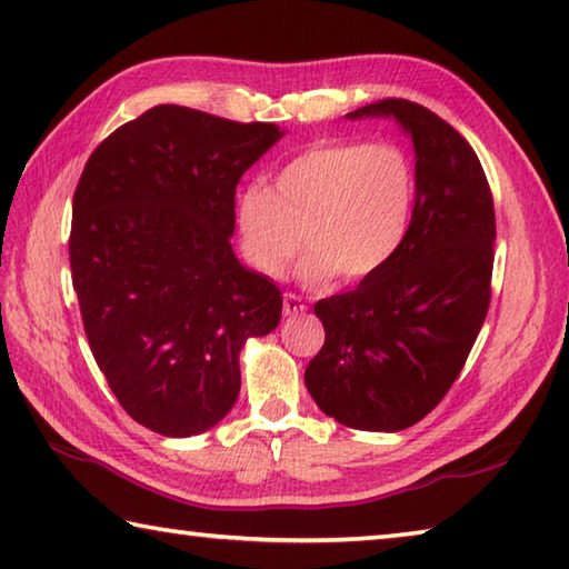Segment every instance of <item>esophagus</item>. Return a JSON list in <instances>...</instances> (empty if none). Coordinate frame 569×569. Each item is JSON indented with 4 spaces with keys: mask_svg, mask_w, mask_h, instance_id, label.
I'll use <instances>...</instances> for the list:
<instances>
[{
    "mask_svg": "<svg viewBox=\"0 0 569 569\" xmlns=\"http://www.w3.org/2000/svg\"><path fill=\"white\" fill-rule=\"evenodd\" d=\"M282 310H284V315H287V317H297V315L307 312V305L302 302V297H300V295L287 292V295H284V302H282Z\"/></svg>",
    "mask_w": 569,
    "mask_h": 569,
    "instance_id": "esophagus-1",
    "label": "esophagus"
}]
</instances>
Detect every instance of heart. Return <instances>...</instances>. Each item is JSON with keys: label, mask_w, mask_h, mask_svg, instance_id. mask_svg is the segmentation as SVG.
<instances>
[{"label": "heart", "mask_w": 569, "mask_h": 569, "mask_svg": "<svg viewBox=\"0 0 569 569\" xmlns=\"http://www.w3.org/2000/svg\"><path fill=\"white\" fill-rule=\"evenodd\" d=\"M415 204V164L400 144L317 142L277 169L272 189L254 184L239 194V242L259 272L277 277L307 237V279L357 282L400 252Z\"/></svg>", "instance_id": "heart-1"}]
</instances>
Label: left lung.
Listing matches in <instances>:
<instances>
[{
  "instance_id": "1",
  "label": "left lung",
  "mask_w": 569,
  "mask_h": 569,
  "mask_svg": "<svg viewBox=\"0 0 569 569\" xmlns=\"http://www.w3.org/2000/svg\"><path fill=\"white\" fill-rule=\"evenodd\" d=\"M347 117H395L412 137L417 204L390 264L315 305L325 345L305 385L340 425L400 432L442 402L482 330L495 204L475 149L427 107L382 99Z\"/></svg>"
}]
</instances>
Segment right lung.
Wrapping results in <instances>:
<instances>
[{
	"mask_svg": "<svg viewBox=\"0 0 569 569\" xmlns=\"http://www.w3.org/2000/svg\"><path fill=\"white\" fill-rule=\"evenodd\" d=\"M277 124L159 104L114 129L79 177L69 267L109 390L164 437L214 427L239 395V350L282 317V292L239 264L234 194Z\"/></svg>",
	"mask_w": 569,
	"mask_h": 569,
	"instance_id": "1",
	"label": "right lung"
}]
</instances>
